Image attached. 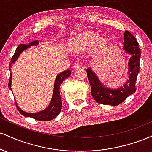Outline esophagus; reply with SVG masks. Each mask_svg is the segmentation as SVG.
I'll return each instance as SVG.
<instances>
[{
  "label": "esophagus",
  "mask_w": 152,
  "mask_h": 152,
  "mask_svg": "<svg viewBox=\"0 0 152 152\" xmlns=\"http://www.w3.org/2000/svg\"><path fill=\"white\" fill-rule=\"evenodd\" d=\"M81 64H80L79 62L76 63V64H75L74 66V69H78L79 68H81Z\"/></svg>",
  "instance_id": "esophagus-1"
}]
</instances>
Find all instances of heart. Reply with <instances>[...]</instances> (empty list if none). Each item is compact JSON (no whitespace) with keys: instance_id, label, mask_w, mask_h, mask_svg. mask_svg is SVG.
<instances>
[{"instance_id":"obj_1","label":"heart","mask_w":152,"mask_h":152,"mask_svg":"<svg viewBox=\"0 0 152 152\" xmlns=\"http://www.w3.org/2000/svg\"><path fill=\"white\" fill-rule=\"evenodd\" d=\"M99 38V35L94 32H86L81 34L76 38L73 43L74 48L78 50H84L90 48L94 43ZM105 45V41L102 38H99L96 43V49L102 48Z\"/></svg>"}]
</instances>
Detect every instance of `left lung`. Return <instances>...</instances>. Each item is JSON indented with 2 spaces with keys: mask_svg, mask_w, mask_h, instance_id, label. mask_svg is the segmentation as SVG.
<instances>
[{
  "mask_svg": "<svg viewBox=\"0 0 152 152\" xmlns=\"http://www.w3.org/2000/svg\"><path fill=\"white\" fill-rule=\"evenodd\" d=\"M124 38V49L127 53L131 54L132 56L128 64L129 78L123 86L118 87L117 89L107 88L101 83L96 74L91 68L86 69L87 76L91 88L92 96L96 102L101 104L117 106L123 102L129 96L136 91L135 83L140 66V48L136 38L129 31H125Z\"/></svg>",
  "mask_w": 152,
  "mask_h": 152,
  "instance_id": "1",
  "label": "left lung"
}]
</instances>
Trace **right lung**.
<instances>
[{
	"label": "right lung",
	"mask_w": 152,
	"mask_h": 152,
	"mask_svg": "<svg viewBox=\"0 0 152 152\" xmlns=\"http://www.w3.org/2000/svg\"><path fill=\"white\" fill-rule=\"evenodd\" d=\"M39 41H34L32 42H31L28 45L26 44H20L17 47L16 50H15L14 54H13V57H12L11 60H10V63L9 64V69L10 71L11 69L12 64L14 63L15 61L17 60L18 58V56H20V54L24 50L27 49V48H30L31 46H37L38 45ZM71 75V71L70 70H66L63 71L62 73L59 74L58 76H56L55 80V83H54V88H53V96H52L51 101H50V104L48 105V107L44 110H42L41 111H38L37 113H28L26 111H23L21 110L20 108L18 107V106L17 105V103L15 102V105L19 112L23 116H28V117H31L34 119L38 120V121H50L53 118H56L57 116L59 114V113L61 112V106H62V102L61 99V95H60V86L61 84L63 83V81L66 79V78H69ZM11 76L12 74H10V79H9V83H8V87L10 90L12 91L11 88Z\"/></svg>",
	"instance_id": "obj_1"
}]
</instances>
